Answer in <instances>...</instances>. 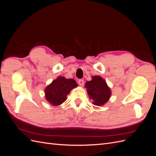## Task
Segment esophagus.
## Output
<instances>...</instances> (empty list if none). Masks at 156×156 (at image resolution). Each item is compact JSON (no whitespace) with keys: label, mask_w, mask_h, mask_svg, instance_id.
Wrapping results in <instances>:
<instances>
[{"label":"esophagus","mask_w":156,"mask_h":156,"mask_svg":"<svg viewBox=\"0 0 156 156\" xmlns=\"http://www.w3.org/2000/svg\"><path fill=\"white\" fill-rule=\"evenodd\" d=\"M78 83H79L80 86L82 87V86H83V84H84V81L82 79H79V81H78Z\"/></svg>","instance_id":"esophagus-1"}]
</instances>
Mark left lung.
<instances>
[{"mask_svg": "<svg viewBox=\"0 0 156 156\" xmlns=\"http://www.w3.org/2000/svg\"><path fill=\"white\" fill-rule=\"evenodd\" d=\"M85 88L90 99L93 100V104L97 106L104 105L111 95V89L105 80L98 75L93 76L91 81L85 83Z\"/></svg>", "mask_w": 156, "mask_h": 156, "instance_id": "left-lung-1", "label": "left lung"}]
</instances>
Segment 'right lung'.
Masks as SVG:
<instances>
[{
  "label": "right lung",
  "instance_id": "obj_1",
  "mask_svg": "<svg viewBox=\"0 0 156 156\" xmlns=\"http://www.w3.org/2000/svg\"><path fill=\"white\" fill-rule=\"evenodd\" d=\"M77 86L78 84L73 79L60 76L45 88L46 100L52 105H60L66 100V96L70 91Z\"/></svg>",
  "mask_w": 156,
  "mask_h": 156
}]
</instances>
